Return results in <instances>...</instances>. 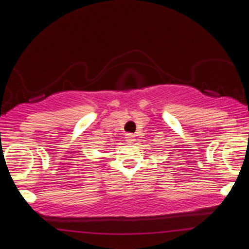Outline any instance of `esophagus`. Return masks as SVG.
Listing matches in <instances>:
<instances>
[{
	"label": "esophagus",
	"instance_id": "34e87169",
	"mask_svg": "<svg viewBox=\"0 0 249 249\" xmlns=\"http://www.w3.org/2000/svg\"><path fill=\"white\" fill-rule=\"evenodd\" d=\"M125 141H126L128 144H133L134 141H136V137H134V134L132 133H126L125 134Z\"/></svg>",
	"mask_w": 249,
	"mask_h": 249
}]
</instances>
